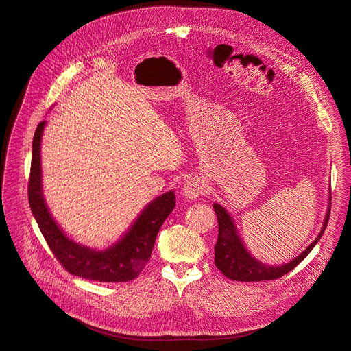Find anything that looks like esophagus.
Segmentation results:
<instances>
[{
  "label": "esophagus",
  "mask_w": 351,
  "mask_h": 351,
  "mask_svg": "<svg viewBox=\"0 0 351 351\" xmlns=\"http://www.w3.org/2000/svg\"><path fill=\"white\" fill-rule=\"evenodd\" d=\"M203 193H204V185L198 178L186 179V182L184 184V188H182V195L186 199H195Z\"/></svg>",
  "instance_id": "1"
}]
</instances>
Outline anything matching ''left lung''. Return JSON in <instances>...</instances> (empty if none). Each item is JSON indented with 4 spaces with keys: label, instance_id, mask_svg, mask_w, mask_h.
Instances as JSON below:
<instances>
[{
    "label": "left lung",
    "instance_id": "left-lung-1",
    "mask_svg": "<svg viewBox=\"0 0 351 351\" xmlns=\"http://www.w3.org/2000/svg\"><path fill=\"white\" fill-rule=\"evenodd\" d=\"M331 198V197H329ZM213 208L217 216L219 222V235L217 241L215 245V265L226 278L234 279V281L241 282H258V281H270V279H278L284 276L285 274L291 272V270L300 263L303 262L304 257L312 252L313 247L317 244V241L322 238L328 220L329 213H331V199H329L328 212L325 222L322 226V231L317 235L315 241L310 244L304 252L291 260L289 263H285L282 266H270L260 262V260L254 258L252 254L247 252L244 247L241 238L237 234V228L234 225V220L226 210L215 203Z\"/></svg>",
    "mask_w": 351,
    "mask_h": 351
}]
</instances>
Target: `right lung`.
I'll use <instances>...</instances> for the list:
<instances>
[{
    "label": "right lung",
    "mask_w": 351,
    "mask_h": 351,
    "mask_svg": "<svg viewBox=\"0 0 351 351\" xmlns=\"http://www.w3.org/2000/svg\"><path fill=\"white\" fill-rule=\"evenodd\" d=\"M45 120L38 125L32 143V165L29 176V206L49 250L67 272L91 281L128 282L143 272L166 217L175 208V193L154 198L136 217L131 229L106 250H91L76 244L56 223L48 212L41 184V138Z\"/></svg>",
    "instance_id": "1"
}]
</instances>
